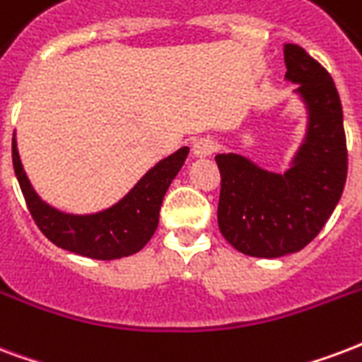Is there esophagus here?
<instances>
[{"label":"esophagus","instance_id":"34e87169","mask_svg":"<svg viewBox=\"0 0 362 362\" xmlns=\"http://www.w3.org/2000/svg\"><path fill=\"white\" fill-rule=\"evenodd\" d=\"M216 141L211 139V137H200V139L194 141V145H192V154H194L197 158H206V156H210L211 152H216Z\"/></svg>","mask_w":362,"mask_h":362}]
</instances>
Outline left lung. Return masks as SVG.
Wrapping results in <instances>:
<instances>
[{
    "label": "left lung",
    "mask_w": 362,
    "mask_h": 362,
    "mask_svg": "<svg viewBox=\"0 0 362 362\" xmlns=\"http://www.w3.org/2000/svg\"><path fill=\"white\" fill-rule=\"evenodd\" d=\"M284 80L305 108V135L284 173L238 152L217 154V223L227 243L252 257L296 254L319 235L347 177L344 110L332 78L296 43H284Z\"/></svg>",
    "instance_id": "8db88e82"
}]
</instances>
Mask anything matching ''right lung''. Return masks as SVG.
Segmentation results:
<instances>
[{
    "label": "right lung",
    "instance_id": "1",
    "mask_svg": "<svg viewBox=\"0 0 362 362\" xmlns=\"http://www.w3.org/2000/svg\"><path fill=\"white\" fill-rule=\"evenodd\" d=\"M189 146L154 164L118 202L91 214H70L45 202L30 183L13 135V168L24 200L43 235L59 248L91 259H119L137 254L158 227L160 206L175 179Z\"/></svg>",
    "mask_w": 362,
    "mask_h": 362
}]
</instances>
